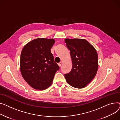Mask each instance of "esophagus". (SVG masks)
<instances>
[{
    "label": "esophagus",
    "mask_w": 120,
    "mask_h": 120,
    "mask_svg": "<svg viewBox=\"0 0 120 120\" xmlns=\"http://www.w3.org/2000/svg\"><path fill=\"white\" fill-rule=\"evenodd\" d=\"M58 65H59L60 67L61 65V64H62V62H59V63H58Z\"/></svg>",
    "instance_id": "obj_1"
}]
</instances>
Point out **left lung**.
<instances>
[{
	"mask_svg": "<svg viewBox=\"0 0 120 120\" xmlns=\"http://www.w3.org/2000/svg\"><path fill=\"white\" fill-rule=\"evenodd\" d=\"M72 61L71 71L65 74L67 83L73 87H85L95 77L98 70V55L94 47L81 39H66Z\"/></svg>",
	"mask_w": 120,
	"mask_h": 120,
	"instance_id": "obj_1",
	"label": "left lung"
}]
</instances>
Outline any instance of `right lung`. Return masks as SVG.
<instances>
[{"label": "right lung", "instance_id": "add662e5", "mask_svg": "<svg viewBox=\"0 0 120 120\" xmlns=\"http://www.w3.org/2000/svg\"><path fill=\"white\" fill-rule=\"evenodd\" d=\"M53 39L38 38L27 43L20 56V71L25 81L33 88L43 90L51 85L59 70L50 49Z\"/></svg>", "mask_w": 120, "mask_h": 120}]
</instances>
